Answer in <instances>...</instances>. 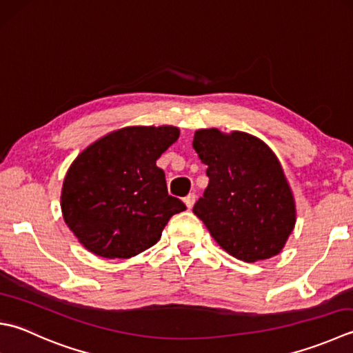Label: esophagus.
<instances>
[{"instance_id":"34e87169","label":"esophagus","mask_w":353,"mask_h":353,"mask_svg":"<svg viewBox=\"0 0 353 353\" xmlns=\"http://www.w3.org/2000/svg\"><path fill=\"white\" fill-rule=\"evenodd\" d=\"M183 202L186 205V208H188V210L192 208V205L196 203V194H194V192H190V194L183 199Z\"/></svg>"}]
</instances>
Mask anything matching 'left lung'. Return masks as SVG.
<instances>
[{"label":"left lung","mask_w":353,"mask_h":353,"mask_svg":"<svg viewBox=\"0 0 353 353\" xmlns=\"http://www.w3.org/2000/svg\"><path fill=\"white\" fill-rule=\"evenodd\" d=\"M210 183L192 212L239 260L271 259L295 226V202L277 156L243 131L197 130L192 141Z\"/></svg>","instance_id":"left-lung-1"}]
</instances>
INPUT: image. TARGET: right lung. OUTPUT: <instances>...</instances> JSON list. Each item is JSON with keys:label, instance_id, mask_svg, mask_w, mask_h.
<instances>
[{"label": "right lung", "instance_id": "1", "mask_svg": "<svg viewBox=\"0 0 353 353\" xmlns=\"http://www.w3.org/2000/svg\"><path fill=\"white\" fill-rule=\"evenodd\" d=\"M179 128L125 127L101 137L74 159L61 210L79 243L103 259H130L157 243L168 220L186 210L168 194L156 161Z\"/></svg>", "mask_w": 353, "mask_h": 353}]
</instances>
